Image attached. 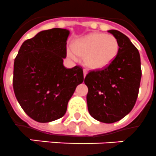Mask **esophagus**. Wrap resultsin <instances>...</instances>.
Instances as JSON below:
<instances>
[{"label": "esophagus", "instance_id": "esophagus-1", "mask_svg": "<svg viewBox=\"0 0 156 156\" xmlns=\"http://www.w3.org/2000/svg\"><path fill=\"white\" fill-rule=\"evenodd\" d=\"M87 71L84 69V70H83V76H84V78L87 76Z\"/></svg>", "mask_w": 156, "mask_h": 156}]
</instances>
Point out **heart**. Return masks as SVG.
Masks as SVG:
<instances>
[{"label": "heart", "instance_id": "1", "mask_svg": "<svg viewBox=\"0 0 156 156\" xmlns=\"http://www.w3.org/2000/svg\"><path fill=\"white\" fill-rule=\"evenodd\" d=\"M73 49L68 48L66 54L76 59L77 55L83 58L85 66L93 70H101L111 65L119 53L118 39L111 34L91 33L76 39Z\"/></svg>", "mask_w": 156, "mask_h": 156}]
</instances>
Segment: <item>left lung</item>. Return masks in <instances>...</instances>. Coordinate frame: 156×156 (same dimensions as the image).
Returning a JSON list of instances; mask_svg holds the SVG:
<instances>
[{
	"mask_svg": "<svg viewBox=\"0 0 156 156\" xmlns=\"http://www.w3.org/2000/svg\"><path fill=\"white\" fill-rule=\"evenodd\" d=\"M108 32L119 42V53L107 68L88 73L84 82L88 87L90 115L99 122L113 123L128 115L135 106L142 70L139 50L130 39L118 30Z\"/></svg>",
	"mask_w": 156,
	"mask_h": 156,
	"instance_id": "8db88e82",
	"label": "left lung"
}]
</instances>
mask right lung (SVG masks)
Here are the masks:
<instances>
[{
    "label": "right lung",
    "instance_id": "add662e5",
    "mask_svg": "<svg viewBox=\"0 0 156 156\" xmlns=\"http://www.w3.org/2000/svg\"><path fill=\"white\" fill-rule=\"evenodd\" d=\"M69 31L43 30L23 42L14 60L12 86L21 108L38 122H49L65 115L77 86L82 83L79 66L67 69L66 41Z\"/></svg>",
    "mask_w": 156,
    "mask_h": 156
}]
</instances>
